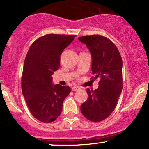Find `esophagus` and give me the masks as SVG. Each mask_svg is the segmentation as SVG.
Wrapping results in <instances>:
<instances>
[{"instance_id": "obj_1", "label": "esophagus", "mask_w": 149, "mask_h": 149, "mask_svg": "<svg viewBox=\"0 0 149 149\" xmlns=\"http://www.w3.org/2000/svg\"><path fill=\"white\" fill-rule=\"evenodd\" d=\"M80 89V87H78V86H73L72 88H71V89H72V91H73V92H75V91L79 90Z\"/></svg>"}]
</instances>
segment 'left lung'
<instances>
[{"instance_id": "left-lung-1", "label": "left lung", "mask_w": 149, "mask_h": 149, "mask_svg": "<svg viewBox=\"0 0 149 149\" xmlns=\"http://www.w3.org/2000/svg\"><path fill=\"white\" fill-rule=\"evenodd\" d=\"M78 39L92 55V78L100 79L97 89H87L88 98L80 111L86 119L98 122L108 117L116 106L123 88L122 59L115 44L104 36H82Z\"/></svg>"}]
</instances>
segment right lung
<instances>
[{"label": "right lung", "instance_id": "obj_1", "mask_svg": "<svg viewBox=\"0 0 149 149\" xmlns=\"http://www.w3.org/2000/svg\"><path fill=\"white\" fill-rule=\"evenodd\" d=\"M76 35L48 34L36 39L23 64L21 89L27 106L41 122L51 123L60 115L63 101L71 89L53 85V72L60 67V55Z\"/></svg>", "mask_w": 149, "mask_h": 149}]
</instances>
